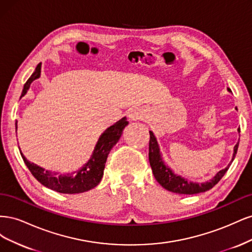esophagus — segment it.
Instances as JSON below:
<instances>
[{
	"label": "esophagus",
	"mask_w": 252,
	"mask_h": 252,
	"mask_svg": "<svg viewBox=\"0 0 252 252\" xmlns=\"http://www.w3.org/2000/svg\"><path fill=\"white\" fill-rule=\"evenodd\" d=\"M128 117L131 121H139V120H143L144 113L140 108H132L130 111H129Z\"/></svg>",
	"instance_id": "obj_1"
}]
</instances>
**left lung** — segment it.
Instances as JSON below:
<instances>
[{
	"label": "left lung",
	"mask_w": 252,
	"mask_h": 252,
	"mask_svg": "<svg viewBox=\"0 0 252 252\" xmlns=\"http://www.w3.org/2000/svg\"><path fill=\"white\" fill-rule=\"evenodd\" d=\"M230 91V89H228ZM240 132V128L238 129ZM150 139H149V163L151 166L152 172L156 180L161 184L165 189L169 190L171 192H175L179 194H195L200 192H205L207 190L215 187L220 180L224 177V174L229 169V165H228L225 169L220 170L215 177L211 180L205 183H193L189 182L188 180H185L184 178L180 177L178 174H174L172 170L168 166H166L161 158V154H159V148L157 142L156 136L152 133V131H149ZM239 148V143L234 146V154L232 161L235 158L236 151Z\"/></svg>",
	"instance_id": "obj_1"
}]
</instances>
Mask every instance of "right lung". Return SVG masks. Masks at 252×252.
<instances>
[{
	"instance_id": "right-lung-1",
	"label": "right lung",
	"mask_w": 252,
	"mask_h": 252,
	"mask_svg": "<svg viewBox=\"0 0 252 252\" xmlns=\"http://www.w3.org/2000/svg\"><path fill=\"white\" fill-rule=\"evenodd\" d=\"M41 74V63L37 64L34 72L32 74L27 82L25 83L24 88L22 91V95H25L27 90L29 89L30 84L37 78H40ZM128 121L126 118L121 119L116 124L106 129L104 133L100 136L97 141L96 146L94 148V155L88 161L87 164L82 167V169L69 174L65 175H56L52 174L50 171L45 170L41 167L36 166L33 163L27 161L26 158L22 155L23 161L26 164L29 171L32 173L33 177L39 181L42 185L46 186L57 192L61 193H81L88 191V190L94 188L101 182L103 172L105 168V163L111 148L118 143L120 140L122 132L125 126H127ZM17 126V123H16Z\"/></svg>"
}]
</instances>
